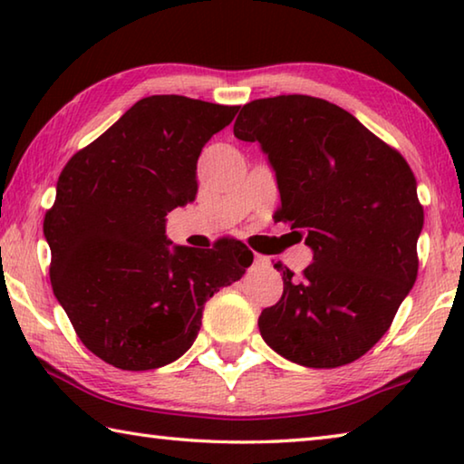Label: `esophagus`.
I'll return each mask as SVG.
<instances>
[{
  "mask_svg": "<svg viewBox=\"0 0 464 464\" xmlns=\"http://www.w3.org/2000/svg\"><path fill=\"white\" fill-rule=\"evenodd\" d=\"M254 262H256V266H257V268H270V266H272V262H270V257H266V256H260V254H256V257H254Z\"/></svg>",
  "mask_w": 464,
  "mask_h": 464,
  "instance_id": "esophagus-1",
  "label": "esophagus"
}]
</instances>
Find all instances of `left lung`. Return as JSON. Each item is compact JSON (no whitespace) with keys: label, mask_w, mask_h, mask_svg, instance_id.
Masks as SVG:
<instances>
[{"label":"left lung","mask_w":464,"mask_h":464,"mask_svg":"<svg viewBox=\"0 0 464 464\" xmlns=\"http://www.w3.org/2000/svg\"><path fill=\"white\" fill-rule=\"evenodd\" d=\"M233 132L262 145L276 171V218L313 249L301 278L274 264L285 293L257 319L264 342L301 366L354 362L418 278L423 208L411 168L343 108L301 93L249 102Z\"/></svg>","instance_id":"left-lung-1"}]
</instances>
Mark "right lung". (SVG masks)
Returning <instances> with one entry per match:
<instances>
[{
    "instance_id": "right-lung-1",
    "label": "right lung",
    "mask_w": 464,
    "mask_h": 464,
    "mask_svg": "<svg viewBox=\"0 0 464 464\" xmlns=\"http://www.w3.org/2000/svg\"><path fill=\"white\" fill-rule=\"evenodd\" d=\"M239 106L149 96L63 168L44 215L53 293L92 354L153 371L194 343L204 303L246 274L237 239L176 246L166 215L198 192L196 161Z\"/></svg>"
}]
</instances>
